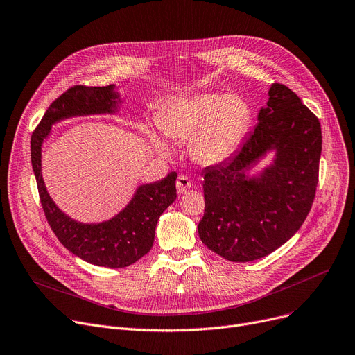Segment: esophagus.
I'll return each mask as SVG.
<instances>
[{"label":"esophagus","instance_id":"esophagus-1","mask_svg":"<svg viewBox=\"0 0 355 355\" xmlns=\"http://www.w3.org/2000/svg\"><path fill=\"white\" fill-rule=\"evenodd\" d=\"M175 185H177V193H178V194H184V193H187V191L190 190L191 181H190L189 177L180 175V177L177 178V181H175Z\"/></svg>","mask_w":355,"mask_h":355}]
</instances>
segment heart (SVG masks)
Wrapping results in <instances>:
<instances>
[{"mask_svg":"<svg viewBox=\"0 0 355 355\" xmlns=\"http://www.w3.org/2000/svg\"><path fill=\"white\" fill-rule=\"evenodd\" d=\"M157 122L162 132L174 139L191 137L193 158L210 165L223 162L236 151L249 128L250 107L237 95L198 93L173 102Z\"/></svg>","mask_w":355,"mask_h":355,"instance_id":"1","label":"heart"}]
</instances>
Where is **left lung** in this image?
<instances>
[{"label": "left lung", "mask_w": 355, "mask_h": 355, "mask_svg": "<svg viewBox=\"0 0 355 355\" xmlns=\"http://www.w3.org/2000/svg\"><path fill=\"white\" fill-rule=\"evenodd\" d=\"M237 151L204 171L206 209L198 223L204 245L230 262H252L281 248L311 211L320 175L321 123L282 83ZM275 148V162L259 178L247 173Z\"/></svg>", "instance_id": "left-lung-1"}]
</instances>
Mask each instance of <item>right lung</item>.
Instances as JSON below:
<instances>
[{"label":"right lung","mask_w":355,"mask_h":355,"mask_svg":"<svg viewBox=\"0 0 355 355\" xmlns=\"http://www.w3.org/2000/svg\"><path fill=\"white\" fill-rule=\"evenodd\" d=\"M118 98L114 85L73 86L49 106L31 135V165L43 211L53 233L73 254L87 263L105 268H126L151 250L158 218L177 197V173L141 185L134 198L114 218L99 225H83L67 217L50 198L42 177V144L53 123L70 116L112 114L116 109Z\"/></svg>","instance_id":"add662e5"}]
</instances>
